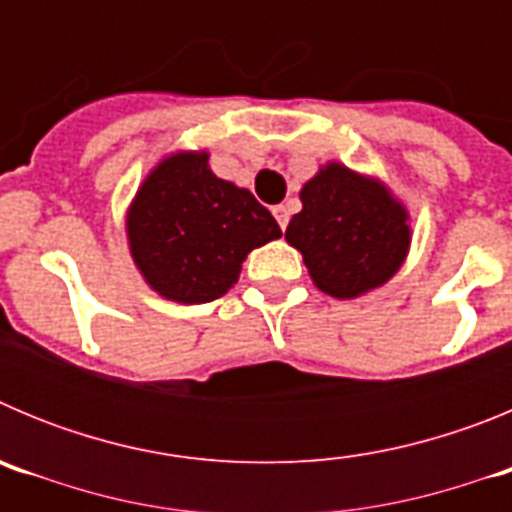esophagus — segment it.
Masks as SVG:
<instances>
[{"instance_id": "34e87169", "label": "esophagus", "mask_w": 512, "mask_h": 512, "mask_svg": "<svg viewBox=\"0 0 512 512\" xmlns=\"http://www.w3.org/2000/svg\"><path fill=\"white\" fill-rule=\"evenodd\" d=\"M271 212H274V217H277V223H279V228H287V225H289V210H287V207H284V205H277V207H274V210H271Z\"/></svg>"}]
</instances>
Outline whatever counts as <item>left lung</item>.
Listing matches in <instances>:
<instances>
[{
    "mask_svg": "<svg viewBox=\"0 0 512 512\" xmlns=\"http://www.w3.org/2000/svg\"><path fill=\"white\" fill-rule=\"evenodd\" d=\"M287 243L320 292L354 300L390 282L410 248L408 210L379 179L330 161L300 192Z\"/></svg>",
    "mask_w": 512,
    "mask_h": 512,
    "instance_id": "1",
    "label": "left lung"
}]
</instances>
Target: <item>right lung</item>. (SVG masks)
<instances>
[{"label": "right lung", "instance_id": "right-lung-1", "mask_svg": "<svg viewBox=\"0 0 512 512\" xmlns=\"http://www.w3.org/2000/svg\"><path fill=\"white\" fill-rule=\"evenodd\" d=\"M207 151L166 156L128 210L130 256L166 300L200 305L223 297L253 248L282 235L248 189L217 179Z\"/></svg>", "mask_w": 512, "mask_h": 512}]
</instances>
